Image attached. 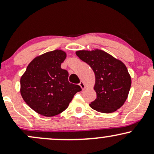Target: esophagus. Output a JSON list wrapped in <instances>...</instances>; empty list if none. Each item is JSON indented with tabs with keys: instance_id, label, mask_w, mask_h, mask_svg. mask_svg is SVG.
Returning <instances> with one entry per match:
<instances>
[{
	"instance_id": "1",
	"label": "esophagus",
	"mask_w": 154,
	"mask_h": 154,
	"mask_svg": "<svg viewBox=\"0 0 154 154\" xmlns=\"http://www.w3.org/2000/svg\"><path fill=\"white\" fill-rule=\"evenodd\" d=\"M79 86L82 88V89H85V83L83 82L82 81H81V82H79Z\"/></svg>"
}]
</instances>
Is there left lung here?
Returning <instances> with one entry per match:
<instances>
[{
	"label": "left lung",
	"instance_id": "obj_1",
	"mask_svg": "<svg viewBox=\"0 0 154 154\" xmlns=\"http://www.w3.org/2000/svg\"><path fill=\"white\" fill-rule=\"evenodd\" d=\"M76 54L95 73L96 98L90 106L101 113L119 109L128 98L131 87V77L126 66L101 50L79 51Z\"/></svg>",
	"mask_w": 154,
	"mask_h": 154
}]
</instances>
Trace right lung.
Listing matches in <instances>:
<instances>
[{
	"label": "right lung",
	"instance_id": "right-lung-1",
	"mask_svg": "<svg viewBox=\"0 0 154 154\" xmlns=\"http://www.w3.org/2000/svg\"><path fill=\"white\" fill-rule=\"evenodd\" d=\"M66 54L55 50L38 56L21 77V95L26 103L40 115L56 116L63 111L80 86L70 83L69 73L61 68Z\"/></svg>",
	"mask_w": 154,
	"mask_h": 154
}]
</instances>
